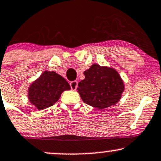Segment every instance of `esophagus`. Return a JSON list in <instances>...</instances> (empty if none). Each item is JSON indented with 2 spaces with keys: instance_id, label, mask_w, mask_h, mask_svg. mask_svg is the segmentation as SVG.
<instances>
[{
  "instance_id": "esophagus-1",
  "label": "esophagus",
  "mask_w": 161,
  "mask_h": 161,
  "mask_svg": "<svg viewBox=\"0 0 161 161\" xmlns=\"http://www.w3.org/2000/svg\"><path fill=\"white\" fill-rule=\"evenodd\" d=\"M70 87L72 90H75L78 87V82L77 81H72V82H70Z\"/></svg>"
}]
</instances>
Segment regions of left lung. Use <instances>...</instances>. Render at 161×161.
<instances>
[{
  "label": "left lung",
  "instance_id": "8db88e82",
  "mask_svg": "<svg viewBox=\"0 0 161 161\" xmlns=\"http://www.w3.org/2000/svg\"><path fill=\"white\" fill-rule=\"evenodd\" d=\"M84 75L77 88L84 103L102 110L115 105L121 98L124 82L114 69L93 64Z\"/></svg>",
  "mask_w": 161,
  "mask_h": 161
}]
</instances>
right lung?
<instances>
[{"label": "right lung", "instance_id": "right-lung-1", "mask_svg": "<svg viewBox=\"0 0 161 161\" xmlns=\"http://www.w3.org/2000/svg\"><path fill=\"white\" fill-rule=\"evenodd\" d=\"M69 89V84L64 78L53 71H45L30 86L28 98L36 108L43 110L53 105L62 92Z\"/></svg>", "mask_w": 161, "mask_h": 161}]
</instances>
